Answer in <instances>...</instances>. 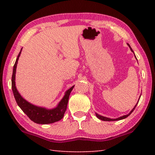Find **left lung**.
I'll return each instance as SVG.
<instances>
[{
  "mask_svg": "<svg viewBox=\"0 0 155 155\" xmlns=\"http://www.w3.org/2000/svg\"><path fill=\"white\" fill-rule=\"evenodd\" d=\"M128 44V46H129V48H130V51H132L133 53H134V52H133V49L131 48V47L130 46V45L128 44ZM134 54H135V53H134ZM135 57L136 58V56H135ZM136 59H137V58H136ZM140 97H141V96H140V98H139V101H140ZM139 101H137V104H135V106L134 107V108H133L132 110H131V111H130V113L128 114H127V115H122V116H121V117H117V118H115V119H111V118H109V117H104V116H103V115H99V114H96V117H98V119H100V120H103V121H116V120H123V119H125V118H127V117L128 116V115H130L131 114H132V112L134 111V109H135V107H136V106H137V104H138V102H139Z\"/></svg>",
  "mask_w": 155,
  "mask_h": 155,
  "instance_id": "left-lung-1",
  "label": "left lung"
}]
</instances>
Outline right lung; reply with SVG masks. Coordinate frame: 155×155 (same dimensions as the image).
<instances>
[{
	"label": "right lung",
	"mask_w": 155,
	"mask_h": 155,
	"mask_svg": "<svg viewBox=\"0 0 155 155\" xmlns=\"http://www.w3.org/2000/svg\"><path fill=\"white\" fill-rule=\"evenodd\" d=\"M22 49L20 50V52L18 54L16 61H15L14 65L12 78V88L18 105L22 110V111L29 117L31 120H32L33 122L37 123V124H47L59 121L60 120L63 118L65 112L66 111L70 94L74 88V85L65 91V95L61 100V101L58 103L57 107L53 109H46L45 107H38L28 103L25 98H22V96L18 92L16 86H15V72H16L18 61L20 56Z\"/></svg>",
	"instance_id": "obj_1"
}]
</instances>
